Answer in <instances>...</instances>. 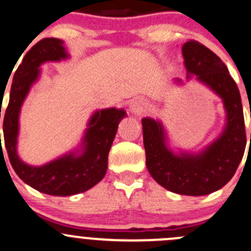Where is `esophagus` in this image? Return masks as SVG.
Returning <instances> with one entry per match:
<instances>
[{
	"label": "esophagus",
	"instance_id": "obj_1",
	"mask_svg": "<svg viewBox=\"0 0 251 251\" xmlns=\"http://www.w3.org/2000/svg\"><path fill=\"white\" fill-rule=\"evenodd\" d=\"M146 102L143 100V99H134L133 101H130L129 103V112L135 115V113L141 112V111L145 110Z\"/></svg>",
	"mask_w": 251,
	"mask_h": 251
}]
</instances>
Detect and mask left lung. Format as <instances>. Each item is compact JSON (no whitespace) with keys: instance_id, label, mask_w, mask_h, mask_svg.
I'll use <instances>...</instances> for the list:
<instances>
[{"instance_id":"obj_1","label":"left lung","mask_w":251,"mask_h":251,"mask_svg":"<svg viewBox=\"0 0 251 251\" xmlns=\"http://www.w3.org/2000/svg\"><path fill=\"white\" fill-rule=\"evenodd\" d=\"M182 53L187 80L194 78L222 99L225 128L218 138L199 152H175L168 146L162 122L143 118L146 167L151 177L170 192L200 197L221 189L234 176L247 145L244 115L237 84L217 54L194 40L183 44ZM176 83L182 80L176 79Z\"/></svg>"}]
</instances>
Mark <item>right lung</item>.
<instances>
[{"label": "right lung", "mask_w": 251, "mask_h": 251, "mask_svg": "<svg viewBox=\"0 0 251 251\" xmlns=\"http://www.w3.org/2000/svg\"><path fill=\"white\" fill-rule=\"evenodd\" d=\"M67 58H69V54L64 42L59 39H42L34 45L14 73L9 102L3 118L4 145L13 170L31 188L54 197L84 193L105 177L108 152L118 125L126 117L123 108L111 107L95 111L89 120L78 148L42 166L24 162L17 151L22 106L31 86L40 78L41 64Z\"/></svg>", "instance_id": "add662e5"}]
</instances>
